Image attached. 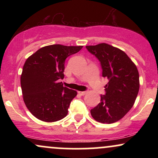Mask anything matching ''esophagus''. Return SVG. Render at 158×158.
Masks as SVG:
<instances>
[{
    "mask_svg": "<svg viewBox=\"0 0 158 158\" xmlns=\"http://www.w3.org/2000/svg\"><path fill=\"white\" fill-rule=\"evenodd\" d=\"M78 94L81 96H84L87 94V91H78Z\"/></svg>",
    "mask_w": 158,
    "mask_h": 158,
    "instance_id": "esophagus-1",
    "label": "esophagus"
}]
</instances>
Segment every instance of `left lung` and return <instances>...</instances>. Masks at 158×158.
<instances>
[{
	"mask_svg": "<svg viewBox=\"0 0 158 158\" xmlns=\"http://www.w3.org/2000/svg\"><path fill=\"white\" fill-rule=\"evenodd\" d=\"M86 48L100 61L102 77L108 79L106 95L101 96L100 102L90 110V114L97 122H117L135 104L139 88L138 70L120 49L106 43Z\"/></svg>",
	"mask_w": 158,
	"mask_h": 158,
	"instance_id": "8db88e82",
	"label": "left lung"
}]
</instances>
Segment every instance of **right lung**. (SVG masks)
Wrapping results in <instances>:
<instances>
[{
    "label": "right lung",
    "instance_id": "obj_1",
    "mask_svg": "<svg viewBox=\"0 0 158 158\" xmlns=\"http://www.w3.org/2000/svg\"><path fill=\"white\" fill-rule=\"evenodd\" d=\"M83 46L52 44L43 47L25 61L21 75L23 102L34 117L56 122L68 114L77 92L63 86L64 61Z\"/></svg>",
    "mask_w": 158,
    "mask_h": 158
}]
</instances>
